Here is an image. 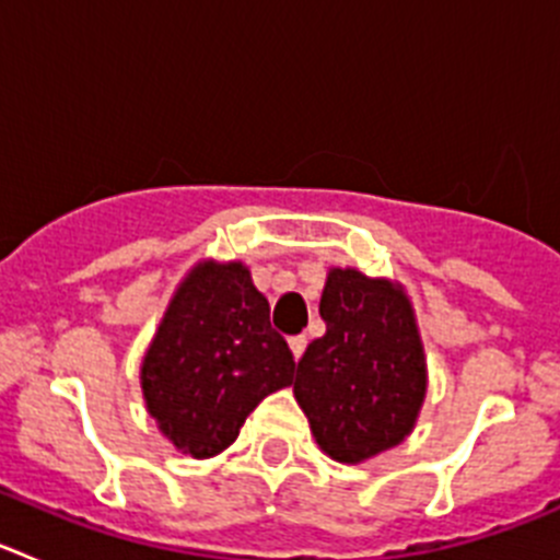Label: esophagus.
Masks as SVG:
<instances>
[{
    "label": "esophagus",
    "mask_w": 560,
    "mask_h": 560,
    "mask_svg": "<svg viewBox=\"0 0 560 560\" xmlns=\"http://www.w3.org/2000/svg\"><path fill=\"white\" fill-rule=\"evenodd\" d=\"M305 345H308V339H305V336H291V339H289L291 355H294L296 361H300V355L305 353Z\"/></svg>",
    "instance_id": "1"
}]
</instances>
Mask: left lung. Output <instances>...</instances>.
<instances>
[{
  "instance_id": "obj_1",
  "label": "left lung",
  "mask_w": 560,
  "mask_h": 560,
  "mask_svg": "<svg viewBox=\"0 0 560 560\" xmlns=\"http://www.w3.org/2000/svg\"><path fill=\"white\" fill-rule=\"evenodd\" d=\"M319 316L325 336L296 364L294 398L316 446L359 465L412 434L429 370L412 300L398 280L330 266Z\"/></svg>"
}]
</instances>
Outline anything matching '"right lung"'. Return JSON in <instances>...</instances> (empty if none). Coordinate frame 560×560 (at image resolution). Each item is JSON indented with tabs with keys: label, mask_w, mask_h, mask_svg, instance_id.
<instances>
[{
	"label": "right lung",
	"mask_w": 560,
	"mask_h": 560,
	"mask_svg": "<svg viewBox=\"0 0 560 560\" xmlns=\"http://www.w3.org/2000/svg\"><path fill=\"white\" fill-rule=\"evenodd\" d=\"M294 355L244 260H199L173 291L140 364L145 409L192 459L235 443L266 395L291 384Z\"/></svg>",
	"instance_id": "add662e5"
}]
</instances>
